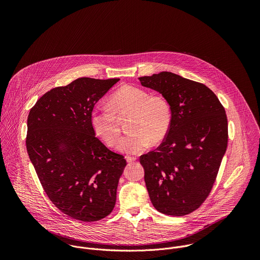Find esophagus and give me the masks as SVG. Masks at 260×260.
<instances>
[{
  "label": "esophagus",
  "mask_w": 260,
  "mask_h": 260,
  "mask_svg": "<svg viewBox=\"0 0 260 260\" xmlns=\"http://www.w3.org/2000/svg\"><path fill=\"white\" fill-rule=\"evenodd\" d=\"M136 159H137V158H136L135 156H126V161H127V162H129V164H131V162L136 161Z\"/></svg>",
  "instance_id": "1"
}]
</instances>
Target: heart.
Here are the masks:
<instances>
[{
    "instance_id": "b5f03b06",
    "label": "heart",
    "mask_w": 260,
    "mask_h": 260,
    "mask_svg": "<svg viewBox=\"0 0 260 260\" xmlns=\"http://www.w3.org/2000/svg\"><path fill=\"white\" fill-rule=\"evenodd\" d=\"M110 106H96L90 114L94 133L108 145L117 143L120 135L118 117L131 114L128 131L119 149L139 153L150 144L160 143L168 135L173 120L172 106L168 99L136 86L125 85L110 98Z\"/></svg>"
}]
</instances>
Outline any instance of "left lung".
<instances>
[{"instance_id":"8db88e82","label":"left lung","mask_w":260,"mask_h":260,"mask_svg":"<svg viewBox=\"0 0 260 260\" xmlns=\"http://www.w3.org/2000/svg\"><path fill=\"white\" fill-rule=\"evenodd\" d=\"M140 81L168 99L173 111L164 142L140 156L148 193L162 214H190L209 197L226 151L225 109L205 84L171 72L144 76Z\"/></svg>"}]
</instances>
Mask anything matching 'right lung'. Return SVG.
I'll return each mask as SVG.
<instances>
[{"instance_id": "obj_1", "label": "right lung", "mask_w": 260, "mask_h": 260, "mask_svg": "<svg viewBox=\"0 0 260 260\" xmlns=\"http://www.w3.org/2000/svg\"><path fill=\"white\" fill-rule=\"evenodd\" d=\"M119 80L83 77L52 88L27 116L26 150L44 191L58 210L82 222L113 211L126 166L123 155L95 137L90 123L96 102Z\"/></svg>"}]
</instances>
